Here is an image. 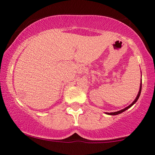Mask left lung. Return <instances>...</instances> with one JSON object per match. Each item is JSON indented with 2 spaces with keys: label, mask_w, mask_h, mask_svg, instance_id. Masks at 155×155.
<instances>
[{
  "label": "left lung",
  "mask_w": 155,
  "mask_h": 155,
  "mask_svg": "<svg viewBox=\"0 0 155 155\" xmlns=\"http://www.w3.org/2000/svg\"><path fill=\"white\" fill-rule=\"evenodd\" d=\"M141 82H142V79H141ZM141 90H142V82H141V83H140V90H139V92H138V94H137V97H136V99L134 100V101H133V103L130 104V105H129V106H128V107H127L126 108H124V109H121V110L117 111V112H106V114H107V115H118V114L122 113L123 112H124V111H126L127 109H129V108H130L133 105H134V104H135L136 103H137V101H138L139 97H140V94H141Z\"/></svg>",
  "instance_id": "1"
}]
</instances>
